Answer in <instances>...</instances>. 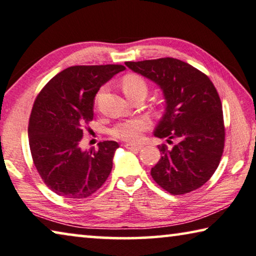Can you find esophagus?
Masks as SVG:
<instances>
[{"instance_id":"obj_1","label":"esophagus","mask_w":256,"mask_h":256,"mask_svg":"<svg viewBox=\"0 0 256 256\" xmlns=\"http://www.w3.org/2000/svg\"><path fill=\"white\" fill-rule=\"evenodd\" d=\"M125 148L130 149V150H141L142 149V146L134 144H125Z\"/></svg>"}]
</instances>
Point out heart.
Instances as JSON below:
<instances>
[{"mask_svg":"<svg viewBox=\"0 0 256 256\" xmlns=\"http://www.w3.org/2000/svg\"><path fill=\"white\" fill-rule=\"evenodd\" d=\"M125 94L131 96L138 91L147 92V85L144 80L138 75H128L122 82ZM149 128V120L146 118H133L117 123L110 130V134L115 138L126 141H138L140 139L141 132Z\"/></svg>","mask_w":256,"mask_h":256,"instance_id":"1","label":"heart"}]
</instances>
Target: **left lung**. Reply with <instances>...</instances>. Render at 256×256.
Wrapping results in <instances>:
<instances>
[{
  "instance_id": "obj_1",
  "label": "left lung",
  "mask_w": 256,
  "mask_h": 256,
  "mask_svg": "<svg viewBox=\"0 0 256 256\" xmlns=\"http://www.w3.org/2000/svg\"><path fill=\"white\" fill-rule=\"evenodd\" d=\"M163 92L165 112L154 131L157 138L176 144L158 146L162 157L152 168L158 186L172 194H184L210 180L224 148V125L220 96L210 80L192 64L174 58L125 62Z\"/></svg>"
}]
</instances>
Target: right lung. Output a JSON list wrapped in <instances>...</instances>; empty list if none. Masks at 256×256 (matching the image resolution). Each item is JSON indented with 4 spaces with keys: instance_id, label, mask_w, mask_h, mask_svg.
I'll return each instance as SVG.
<instances>
[{
    "instance_id": "right-lung-1",
    "label": "right lung",
    "mask_w": 256,
    "mask_h": 256,
    "mask_svg": "<svg viewBox=\"0 0 256 256\" xmlns=\"http://www.w3.org/2000/svg\"><path fill=\"white\" fill-rule=\"evenodd\" d=\"M122 64L72 66L43 88L32 109L28 139L35 168L52 192L64 198H86L107 180L120 147L104 141L82 150L84 125L93 120L96 94Z\"/></svg>"
}]
</instances>
